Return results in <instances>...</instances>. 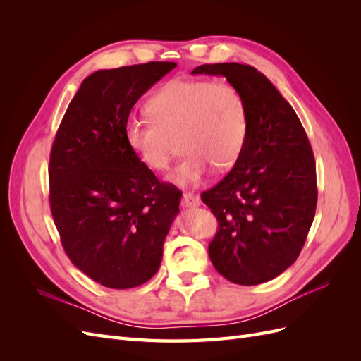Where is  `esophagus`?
I'll use <instances>...</instances> for the list:
<instances>
[{
	"instance_id": "1",
	"label": "esophagus",
	"mask_w": 361,
	"mask_h": 361,
	"mask_svg": "<svg viewBox=\"0 0 361 361\" xmlns=\"http://www.w3.org/2000/svg\"><path fill=\"white\" fill-rule=\"evenodd\" d=\"M180 203L183 207H197V206H200V197L199 195L191 194V192H185L182 195Z\"/></svg>"
}]
</instances>
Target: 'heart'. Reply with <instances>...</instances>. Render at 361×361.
I'll use <instances>...</instances> for the list:
<instances>
[{
    "instance_id": "heart-1",
    "label": "heart",
    "mask_w": 361,
    "mask_h": 361,
    "mask_svg": "<svg viewBox=\"0 0 361 361\" xmlns=\"http://www.w3.org/2000/svg\"><path fill=\"white\" fill-rule=\"evenodd\" d=\"M150 120H129L125 140L152 170L167 169L179 140L183 158L169 173L179 187H197L214 166L231 169L241 157L248 120L243 96L227 82L174 78L149 97Z\"/></svg>"
}]
</instances>
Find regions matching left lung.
I'll use <instances>...</instances> for the list:
<instances>
[{
  "label": "left lung",
  "mask_w": 361,
  "mask_h": 361,
  "mask_svg": "<svg viewBox=\"0 0 361 361\" xmlns=\"http://www.w3.org/2000/svg\"><path fill=\"white\" fill-rule=\"evenodd\" d=\"M192 75L224 76L243 96L248 130L231 173L202 200L220 223L209 244L215 269L255 286L297 260L314 218L316 164L297 113L257 69L203 64Z\"/></svg>",
  "instance_id": "left-lung-1"
}]
</instances>
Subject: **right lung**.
Segmentation results:
<instances>
[{
    "label": "right lung",
    "instance_id": "add662e5",
    "mask_svg": "<svg viewBox=\"0 0 361 361\" xmlns=\"http://www.w3.org/2000/svg\"><path fill=\"white\" fill-rule=\"evenodd\" d=\"M171 61L101 69L82 81L54 140L49 202L72 264L111 289L157 274L182 194L161 183L125 140L135 102Z\"/></svg>",
    "mask_w": 361,
    "mask_h": 361
}]
</instances>
